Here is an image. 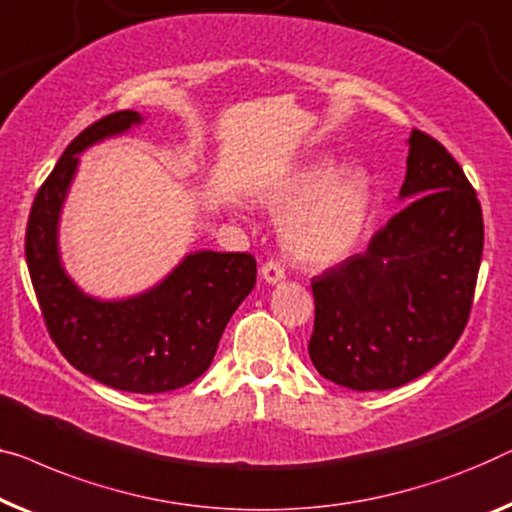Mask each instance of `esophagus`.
<instances>
[{"label":"esophagus","instance_id":"1","mask_svg":"<svg viewBox=\"0 0 512 512\" xmlns=\"http://www.w3.org/2000/svg\"><path fill=\"white\" fill-rule=\"evenodd\" d=\"M261 277L265 284H279L281 279H284V268L277 261H268L261 265Z\"/></svg>","mask_w":512,"mask_h":512}]
</instances>
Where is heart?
<instances>
[{"label":"heart","mask_w":512,"mask_h":512,"mask_svg":"<svg viewBox=\"0 0 512 512\" xmlns=\"http://www.w3.org/2000/svg\"><path fill=\"white\" fill-rule=\"evenodd\" d=\"M316 161L263 191V205L281 219V244L305 265H335L358 247L372 217V182L362 170Z\"/></svg>","instance_id":"obj_1"}]
</instances>
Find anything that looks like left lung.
<instances>
[{"label": "left lung", "instance_id": "1", "mask_svg": "<svg viewBox=\"0 0 512 512\" xmlns=\"http://www.w3.org/2000/svg\"><path fill=\"white\" fill-rule=\"evenodd\" d=\"M406 205L367 251L311 279L316 372L355 392L392 390L446 358L473 302L483 212L464 170L439 140L411 131Z\"/></svg>", "mask_w": 512, "mask_h": 512}]
</instances>
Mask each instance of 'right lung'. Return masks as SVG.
I'll use <instances>...</instances> for the list:
<instances>
[{
  "mask_svg": "<svg viewBox=\"0 0 512 512\" xmlns=\"http://www.w3.org/2000/svg\"><path fill=\"white\" fill-rule=\"evenodd\" d=\"M143 122L136 110H120L66 147L34 198L25 256L48 332L64 358L108 388L154 395L182 388L210 367L226 323L256 284V258L191 251L147 291L117 300L85 293L71 279L59 251V221L80 154Z\"/></svg>",
  "mask_w": 512,
  "mask_h": 512,
  "instance_id": "add662e5",
  "label": "right lung"
}]
</instances>
